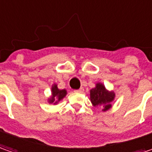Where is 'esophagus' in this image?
<instances>
[{
    "instance_id": "esophagus-1",
    "label": "esophagus",
    "mask_w": 152,
    "mask_h": 152,
    "mask_svg": "<svg viewBox=\"0 0 152 152\" xmlns=\"http://www.w3.org/2000/svg\"><path fill=\"white\" fill-rule=\"evenodd\" d=\"M75 92H84V88H83V87H81V88H79V89H77V90H75Z\"/></svg>"
}]
</instances>
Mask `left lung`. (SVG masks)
Instances as JSON below:
<instances>
[{"label":"left lung","mask_w":152,"mask_h":152,"mask_svg":"<svg viewBox=\"0 0 152 152\" xmlns=\"http://www.w3.org/2000/svg\"><path fill=\"white\" fill-rule=\"evenodd\" d=\"M114 97V92L107 91L105 86L101 83H97L96 87L90 91V99L92 105L95 107L101 106L102 111H107L111 107V102L113 101Z\"/></svg>","instance_id":"left-lung-1"}]
</instances>
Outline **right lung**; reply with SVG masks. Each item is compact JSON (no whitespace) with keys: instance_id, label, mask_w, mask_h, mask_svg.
Here are the masks:
<instances>
[{"instance_id":"add662e5","label":"right lung","mask_w":152,"mask_h":152,"mask_svg":"<svg viewBox=\"0 0 152 152\" xmlns=\"http://www.w3.org/2000/svg\"><path fill=\"white\" fill-rule=\"evenodd\" d=\"M66 90L63 89V90H60L56 84H54L52 86V96L49 99L50 103H54L56 104L57 102L60 101L61 99H63L64 97H66Z\"/></svg>"}]
</instances>
